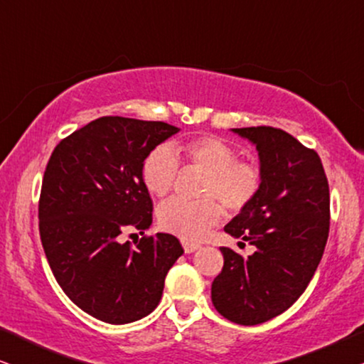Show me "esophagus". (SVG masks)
Here are the masks:
<instances>
[{
  "label": "esophagus",
  "mask_w": 364,
  "mask_h": 364,
  "mask_svg": "<svg viewBox=\"0 0 364 364\" xmlns=\"http://www.w3.org/2000/svg\"><path fill=\"white\" fill-rule=\"evenodd\" d=\"M182 245H183V250H186V253H193L196 250H198V248H200V245H198V243H192V242H182Z\"/></svg>",
  "instance_id": "1"
}]
</instances>
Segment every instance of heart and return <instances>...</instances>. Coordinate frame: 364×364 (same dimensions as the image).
Here are the masks:
<instances>
[{"instance_id": "heart-1", "label": "heart", "mask_w": 364, "mask_h": 364, "mask_svg": "<svg viewBox=\"0 0 364 364\" xmlns=\"http://www.w3.org/2000/svg\"><path fill=\"white\" fill-rule=\"evenodd\" d=\"M176 156L205 171L200 200L168 198L159 207L157 218L164 230L183 240L200 238L222 218V205L230 212H240L255 200L262 188V172L255 164L238 161L233 149L213 136L193 137L176 144L172 149L159 146L144 157L141 177L152 196L166 197L176 186L178 162Z\"/></svg>"}]
</instances>
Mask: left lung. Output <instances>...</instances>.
<instances>
[{"instance_id": "1", "label": "left lung", "mask_w": 364, "mask_h": 364, "mask_svg": "<svg viewBox=\"0 0 364 364\" xmlns=\"http://www.w3.org/2000/svg\"><path fill=\"white\" fill-rule=\"evenodd\" d=\"M255 144L262 188L225 225L255 245L250 257L222 247L223 268L212 303L238 325H260L288 310L315 275L330 232V188L321 159L290 134L270 126L232 129Z\"/></svg>"}]
</instances>
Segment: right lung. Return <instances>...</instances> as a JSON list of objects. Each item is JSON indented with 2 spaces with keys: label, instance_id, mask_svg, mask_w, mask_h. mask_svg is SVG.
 Instances as JSON below:
<instances>
[{
  "label": "right lung",
  "instance_id": "right-lung-1",
  "mask_svg": "<svg viewBox=\"0 0 364 364\" xmlns=\"http://www.w3.org/2000/svg\"><path fill=\"white\" fill-rule=\"evenodd\" d=\"M178 132L161 121L106 116L54 147L39 197V235L59 287L97 320L124 325L154 311L167 272L183 253L177 237L156 233L134 249L126 231L152 223L141 166Z\"/></svg>",
  "mask_w": 364,
  "mask_h": 364
}]
</instances>
